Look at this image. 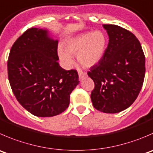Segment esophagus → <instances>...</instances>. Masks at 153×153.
Wrapping results in <instances>:
<instances>
[{
	"label": "esophagus",
	"mask_w": 153,
	"mask_h": 153,
	"mask_svg": "<svg viewBox=\"0 0 153 153\" xmlns=\"http://www.w3.org/2000/svg\"><path fill=\"white\" fill-rule=\"evenodd\" d=\"M78 76H79V79L82 80L83 78H85L87 76V73L85 72H83L81 70H78Z\"/></svg>",
	"instance_id": "34e87169"
}]
</instances>
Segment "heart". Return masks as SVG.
I'll return each instance as SVG.
<instances>
[{"label":"heart","mask_w":153,"mask_h":153,"mask_svg":"<svg viewBox=\"0 0 153 153\" xmlns=\"http://www.w3.org/2000/svg\"><path fill=\"white\" fill-rule=\"evenodd\" d=\"M107 38L101 30L84 33L70 38L65 42L64 48H58V56L66 68H70L74 63L72 56L77 55L81 66L91 67L97 64L105 54Z\"/></svg>","instance_id":"b5f03b06"}]
</instances>
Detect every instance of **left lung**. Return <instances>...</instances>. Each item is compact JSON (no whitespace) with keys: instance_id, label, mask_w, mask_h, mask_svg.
Listing matches in <instances>:
<instances>
[{"instance_id":"8db88e82","label":"left lung","mask_w":153,"mask_h":153,"mask_svg":"<svg viewBox=\"0 0 153 153\" xmlns=\"http://www.w3.org/2000/svg\"><path fill=\"white\" fill-rule=\"evenodd\" d=\"M109 42L102 60L87 72L94 81L93 105L114 114L128 108L137 99L145 76V56L135 36L115 25H103Z\"/></svg>"}]
</instances>
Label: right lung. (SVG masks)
<instances>
[{
	"label": "right lung",
	"mask_w": 153,
	"mask_h": 153,
	"mask_svg": "<svg viewBox=\"0 0 153 153\" xmlns=\"http://www.w3.org/2000/svg\"><path fill=\"white\" fill-rule=\"evenodd\" d=\"M57 45L46 30L32 27L10 50L7 71L12 90L21 105L36 117H54L66 111L79 83L75 69L65 70L59 65Z\"/></svg>",
	"instance_id": "add662e5"
}]
</instances>
